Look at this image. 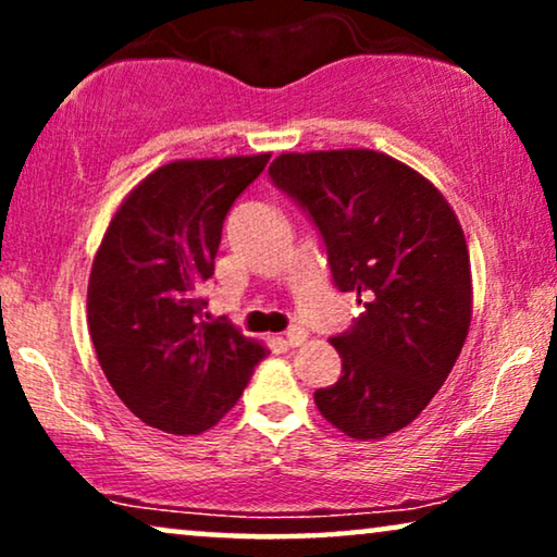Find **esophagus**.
<instances>
[{
	"label": "esophagus",
	"instance_id": "1",
	"mask_svg": "<svg viewBox=\"0 0 557 557\" xmlns=\"http://www.w3.org/2000/svg\"><path fill=\"white\" fill-rule=\"evenodd\" d=\"M286 342H288V345H292V347H301L304 342H307V332H304L301 326H294V330L286 332Z\"/></svg>",
	"mask_w": 557,
	"mask_h": 557
}]
</instances>
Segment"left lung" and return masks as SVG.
Instances as JSON below:
<instances>
[{
  "mask_svg": "<svg viewBox=\"0 0 557 557\" xmlns=\"http://www.w3.org/2000/svg\"><path fill=\"white\" fill-rule=\"evenodd\" d=\"M271 180L309 210L332 276L364 311L332 347L342 375L314 393L319 413L357 441L413 423L446 383L471 324V263L438 187L375 149L286 151Z\"/></svg>",
  "mask_w": 557,
  "mask_h": 557,
  "instance_id": "1",
  "label": "left lung"
}]
</instances>
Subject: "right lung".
I'll return each mask as SVG.
<instances>
[{"label":"right lung","mask_w":557,"mask_h":557,"mask_svg":"<svg viewBox=\"0 0 557 557\" xmlns=\"http://www.w3.org/2000/svg\"><path fill=\"white\" fill-rule=\"evenodd\" d=\"M271 154L174 159L113 212L88 278V330L124 406L174 436L210 431L269 349L227 322H205L223 220Z\"/></svg>","instance_id":"add662e5"}]
</instances>
